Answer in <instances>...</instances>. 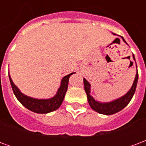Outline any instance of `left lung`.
Instances as JSON below:
<instances>
[{
  "instance_id": "left-lung-1",
  "label": "left lung",
  "mask_w": 146,
  "mask_h": 146,
  "mask_svg": "<svg viewBox=\"0 0 146 146\" xmlns=\"http://www.w3.org/2000/svg\"><path fill=\"white\" fill-rule=\"evenodd\" d=\"M123 41H125V40L123 38ZM133 58L135 60V55L133 54ZM138 73L137 70V73L135 76V79L133 83L131 88L129 91L125 95H123L121 98H118L116 100H114L110 102H106V103H101L99 102L95 101L94 98H92L90 95V91H91V85L86 79L84 78V90H85L86 94L88 96V103L90 106L92 107V110L96 111L97 113H101V114H105V115H112L114 113H118L119 111L122 110L124 107H126L130 101L131 100L133 95L135 94V90H136V86H137V83H138Z\"/></svg>"
}]
</instances>
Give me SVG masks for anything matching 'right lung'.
<instances>
[{"label": "right lung", "mask_w": 146, "mask_h": 146, "mask_svg": "<svg viewBox=\"0 0 146 146\" xmlns=\"http://www.w3.org/2000/svg\"><path fill=\"white\" fill-rule=\"evenodd\" d=\"M73 73H70L69 75L64 76L61 81V86L58 90L57 94L53 98L49 99H36V98L28 97L27 95H23L17 87L15 85L10 77V75H9V80L15 97L23 106L34 113H48L56 110L62 105L68 88L69 78Z\"/></svg>", "instance_id": "obj_1"}]
</instances>
